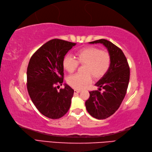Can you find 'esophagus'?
Here are the masks:
<instances>
[{"instance_id": "esophagus-1", "label": "esophagus", "mask_w": 152, "mask_h": 152, "mask_svg": "<svg viewBox=\"0 0 152 152\" xmlns=\"http://www.w3.org/2000/svg\"><path fill=\"white\" fill-rule=\"evenodd\" d=\"M80 91L78 90H74V94H78L80 93Z\"/></svg>"}]
</instances>
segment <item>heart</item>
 Masks as SVG:
<instances>
[{
  "label": "heart",
  "instance_id": "obj_1",
  "mask_svg": "<svg viewBox=\"0 0 152 152\" xmlns=\"http://www.w3.org/2000/svg\"><path fill=\"white\" fill-rule=\"evenodd\" d=\"M76 59L71 55H66L62 60V66L68 72H73L78 63L85 64L84 74L76 73L68 78V83L72 88L82 90L91 83V74L94 78H99L105 74L111 64L109 53L95 47H88L76 52Z\"/></svg>",
  "mask_w": 152,
  "mask_h": 152
}]
</instances>
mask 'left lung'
Instances as JSON below:
<instances>
[{"mask_svg":"<svg viewBox=\"0 0 152 152\" xmlns=\"http://www.w3.org/2000/svg\"><path fill=\"white\" fill-rule=\"evenodd\" d=\"M102 43L111 57L109 69L96 84L99 91H90L85 103L88 112L97 119H105L119 108L126 93L130 79V68L125 55L120 48L104 39L90 42ZM104 91L101 92V88Z\"/></svg>","mask_w":152,"mask_h":152,"instance_id":"8db88e82","label":"left lung"}]
</instances>
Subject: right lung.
I'll return each mask as SVG.
<instances>
[{
    "label": "right lung",
    "mask_w": 152,
    "mask_h": 152,
    "mask_svg": "<svg viewBox=\"0 0 152 152\" xmlns=\"http://www.w3.org/2000/svg\"><path fill=\"white\" fill-rule=\"evenodd\" d=\"M75 45L54 39L43 45L29 60L27 69L28 94L39 111L49 118H60L70 109L74 90L67 84L59 91L57 88L63 82L62 60Z\"/></svg>",
    "instance_id": "right-lung-1"
}]
</instances>
